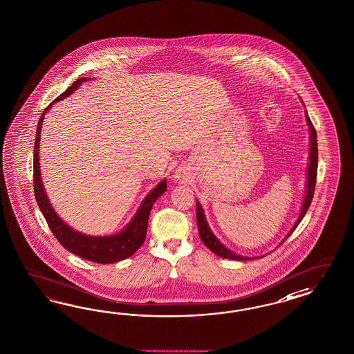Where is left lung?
<instances>
[{
    "label": "left lung",
    "mask_w": 354,
    "mask_h": 354,
    "mask_svg": "<svg viewBox=\"0 0 354 354\" xmlns=\"http://www.w3.org/2000/svg\"><path fill=\"white\" fill-rule=\"evenodd\" d=\"M305 118L309 125V131H310V153H309V167H308V182H306V195H305V201H304L303 207H301V213L299 220L293 225L291 232L286 235V238L283 239L282 243L292 234L293 230L297 227V225L303 220L305 213L308 212V208L310 207V203L313 199L314 189H315V182H317V167H318V146H317V131L314 129L313 124L310 122L308 113L305 112ZM196 223H198V230L203 243L217 256L223 257V259H229V260H239V261H245V260H251V257H243L241 254L232 252L230 250H227L223 243L220 242L211 232L205 216L203 212L202 205L201 203L196 202ZM281 243V244H282Z\"/></svg>",
    "instance_id": "8db88e82"
}]
</instances>
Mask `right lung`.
<instances>
[{
	"label": "right lung",
	"mask_w": 354,
	"mask_h": 354,
	"mask_svg": "<svg viewBox=\"0 0 354 354\" xmlns=\"http://www.w3.org/2000/svg\"><path fill=\"white\" fill-rule=\"evenodd\" d=\"M86 80L88 79L81 77L79 80L75 81L67 91H63L54 102L61 101L63 98L68 97L80 86L81 82ZM53 103H50L45 109V111L41 113L40 120L37 124V131H36V141H35V150H33V189H35L36 202L39 204L41 212L49 225L51 232L67 251L93 263H112L125 260L131 257V254L136 252L145 242L151 207L162 192L167 190V181L164 180L160 182L145 198L138 212L136 213L133 220L127 225V227L122 232L116 235H110V236H91V235L75 232L68 225L63 223V220H61L58 214L54 212L41 182L40 164H39L41 127L44 122V116L46 111H49Z\"/></svg>",
	"instance_id": "1"
}]
</instances>
